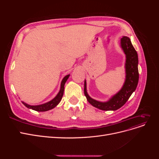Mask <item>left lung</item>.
<instances>
[{
    "label": "left lung",
    "mask_w": 159,
    "mask_h": 159,
    "mask_svg": "<svg viewBox=\"0 0 159 159\" xmlns=\"http://www.w3.org/2000/svg\"><path fill=\"white\" fill-rule=\"evenodd\" d=\"M121 46L126 56L125 81L122 88L106 102H101L89 97L84 81V94L88 102L93 107L104 111H115L121 107L127 102L130 96L135 91L139 81L138 55L133 46L131 40L127 36L121 39Z\"/></svg>",
    "instance_id": "left-lung-1"
}]
</instances>
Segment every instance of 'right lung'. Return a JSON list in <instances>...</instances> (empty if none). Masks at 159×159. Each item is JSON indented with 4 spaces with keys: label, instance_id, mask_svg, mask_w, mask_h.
Instances as JSON below:
<instances>
[{
    "label": "right lung",
    "instance_id": "obj_1",
    "mask_svg": "<svg viewBox=\"0 0 159 159\" xmlns=\"http://www.w3.org/2000/svg\"><path fill=\"white\" fill-rule=\"evenodd\" d=\"M69 77H70V74L66 75L63 78V80L61 81V87L58 93L57 94V95L54 99L50 101V102L42 105H30L23 102H22V103L25 105L27 108L36 111H48L53 108H54L55 107L57 106V105H58V103L61 100L62 97H63L64 91V85L66 82V81L68 80Z\"/></svg>",
    "mask_w": 159,
    "mask_h": 159
}]
</instances>
